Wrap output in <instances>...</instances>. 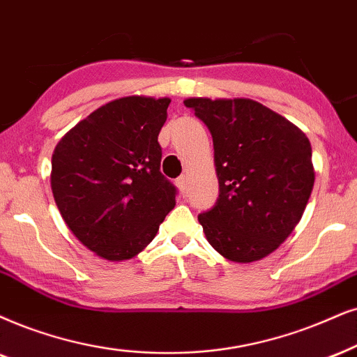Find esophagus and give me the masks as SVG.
Masks as SVG:
<instances>
[{"label":"esophagus","mask_w":357,"mask_h":357,"mask_svg":"<svg viewBox=\"0 0 357 357\" xmlns=\"http://www.w3.org/2000/svg\"><path fill=\"white\" fill-rule=\"evenodd\" d=\"M186 183H188V178H186V176H179L178 181H176V184H178V188L181 189L183 192L186 191Z\"/></svg>","instance_id":"34e87169"}]
</instances>
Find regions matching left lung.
I'll list each match as a JSON object with an SVG mask.
<instances>
[{"label": "left lung", "instance_id": "8db88e82", "mask_svg": "<svg viewBox=\"0 0 357 357\" xmlns=\"http://www.w3.org/2000/svg\"><path fill=\"white\" fill-rule=\"evenodd\" d=\"M209 128L219 199L197 215L224 259L249 264L287 241L314 184L311 145L296 125L250 98L184 100Z\"/></svg>", "mask_w": 357, "mask_h": 357}]
</instances>
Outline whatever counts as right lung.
Masks as SVG:
<instances>
[{
	"label": "right lung",
	"instance_id": "1",
	"mask_svg": "<svg viewBox=\"0 0 357 357\" xmlns=\"http://www.w3.org/2000/svg\"><path fill=\"white\" fill-rule=\"evenodd\" d=\"M171 98L130 96L98 107L52 153L51 188L70 232L110 261L133 259L176 206L158 135Z\"/></svg>",
	"mask_w": 357,
	"mask_h": 357
}]
</instances>
